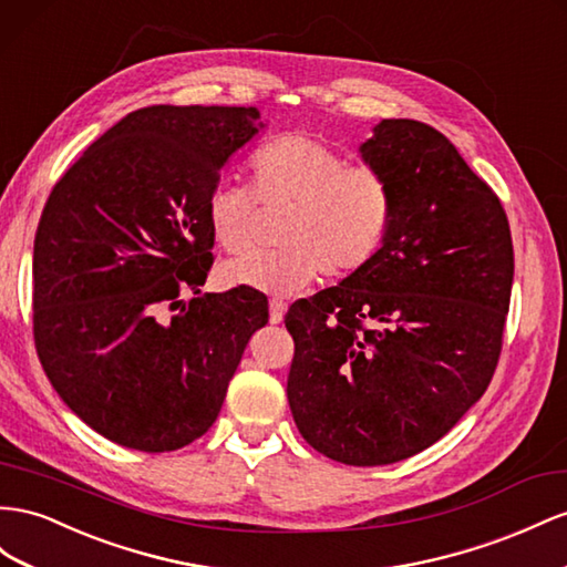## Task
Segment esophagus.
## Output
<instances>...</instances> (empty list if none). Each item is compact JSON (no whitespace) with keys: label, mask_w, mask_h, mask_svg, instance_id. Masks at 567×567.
<instances>
[{"label":"esophagus","mask_w":567,"mask_h":567,"mask_svg":"<svg viewBox=\"0 0 567 567\" xmlns=\"http://www.w3.org/2000/svg\"><path fill=\"white\" fill-rule=\"evenodd\" d=\"M286 310H288V305L284 300H279V298L269 300V321H271V324H281Z\"/></svg>","instance_id":"obj_1"}]
</instances>
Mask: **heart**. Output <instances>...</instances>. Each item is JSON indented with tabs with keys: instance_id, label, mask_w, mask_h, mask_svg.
I'll return each instance as SVG.
<instances>
[{
	"instance_id": "1",
	"label": "heart",
	"mask_w": 567,
	"mask_h": 567,
	"mask_svg": "<svg viewBox=\"0 0 567 567\" xmlns=\"http://www.w3.org/2000/svg\"><path fill=\"white\" fill-rule=\"evenodd\" d=\"M259 205L286 209L277 238L281 250L234 259L219 274L226 286L281 298L312 286L321 271L343 279L370 265L393 217L384 174L348 164L339 150L300 133L277 135L252 152L250 186L221 178L209 188L205 217L221 250H252Z\"/></svg>"
}]
</instances>
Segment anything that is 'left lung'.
<instances>
[{"label": "left lung", "instance_id": "8db88e82", "mask_svg": "<svg viewBox=\"0 0 567 567\" xmlns=\"http://www.w3.org/2000/svg\"><path fill=\"white\" fill-rule=\"evenodd\" d=\"M393 217L370 265L290 305L288 405L331 461L391 465L446 436L501 355L513 240L496 193L436 128L384 118L360 145Z\"/></svg>", "mask_w": 567, "mask_h": 567}]
</instances>
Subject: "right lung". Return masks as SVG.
<instances>
[{
  "instance_id": "add662e5",
  "label": "right lung",
  "mask_w": 567,
  "mask_h": 567,
  "mask_svg": "<svg viewBox=\"0 0 567 567\" xmlns=\"http://www.w3.org/2000/svg\"><path fill=\"white\" fill-rule=\"evenodd\" d=\"M262 128L255 106H143L83 152L42 209L38 355L61 401L118 446L164 453L200 439L267 324L252 288L200 296L207 193Z\"/></svg>"
}]
</instances>
